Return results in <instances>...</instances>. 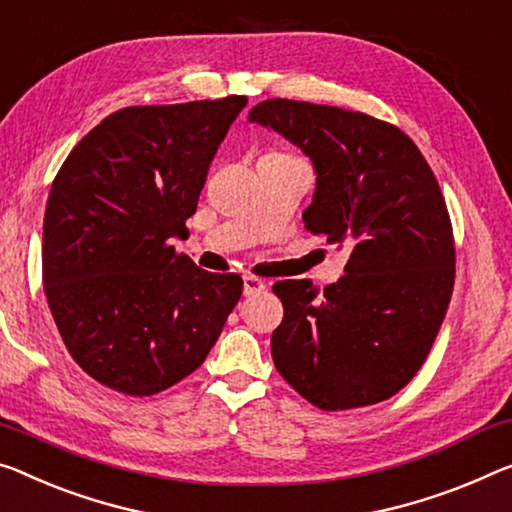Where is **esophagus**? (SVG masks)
Returning a JSON list of instances; mask_svg holds the SVG:
<instances>
[{"label":"esophagus","instance_id":"obj_1","mask_svg":"<svg viewBox=\"0 0 512 512\" xmlns=\"http://www.w3.org/2000/svg\"><path fill=\"white\" fill-rule=\"evenodd\" d=\"M242 281H245V295H247V297H251V295H261L263 290L267 288V283H265L263 279L251 277V274H247V277L242 279Z\"/></svg>","mask_w":512,"mask_h":512}]
</instances>
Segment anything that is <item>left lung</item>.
Wrapping results in <instances>:
<instances>
[{"label": "left lung", "mask_w": 512, "mask_h": 512, "mask_svg": "<svg viewBox=\"0 0 512 512\" xmlns=\"http://www.w3.org/2000/svg\"><path fill=\"white\" fill-rule=\"evenodd\" d=\"M249 121L313 162L306 229L350 249L322 293L309 279L274 283V366L320 410L391 398L426 361L453 293V231L435 174L405 132L361 112L272 98Z\"/></svg>", "instance_id": "8db88e82"}]
</instances>
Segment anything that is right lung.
Wrapping results in <instances>:
<instances>
[{"label": "right lung", "instance_id": "add662e5", "mask_svg": "<svg viewBox=\"0 0 512 512\" xmlns=\"http://www.w3.org/2000/svg\"><path fill=\"white\" fill-rule=\"evenodd\" d=\"M245 96L125 107L100 121L47 196L43 288L93 380L153 396L203 364L242 295L238 274L176 254Z\"/></svg>", "mask_w": 512, "mask_h": 512}]
</instances>
